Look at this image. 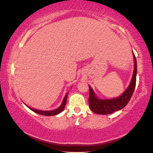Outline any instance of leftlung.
I'll return each mask as SVG.
<instances>
[{
  "label": "left lung",
  "instance_id": "left-lung-1",
  "mask_svg": "<svg viewBox=\"0 0 153 153\" xmlns=\"http://www.w3.org/2000/svg\"><path fill=\"white\" fill-rule=\"evenodd\" d=\"M134 54V53H133ZM134 70L132 78L128 88L126 91L121 95L120 97L114 98L111 100H100L96 97L95 93L89 85V107L92 111L97 114H110L116 111L122 109L127 105L130 100L132 94L134 91L136 86V80H137V65L136 57L134 54Z\"/></svg>",
  "mask_w": 153,
  "mask_h": 153
}]
</instances>
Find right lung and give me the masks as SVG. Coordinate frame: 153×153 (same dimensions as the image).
<instances>
[{"label": "right lung", "mask_w": 153, "mask_h": 153, "mask_svg": "<svg viewBox=\"0 0 153 153\" xmlns=\"http://www.w3.org/2000/svg\"><path fill=\"white\" fill-rule=\"evenodd\" d=\"M68 93L66 94V95L65 96L63 100H62V102L61 104V105H60L59 107L58 108H56L55 110H52V111H40V110H37V109H34V108H30L29 106L28 107L30 108L33 111H34L35 113H37V114H40V115H43V116H55V115H57L58 114H60V112L62 111L64 109L65 106V104H66V101H67V97H68Z\"/></svg>", "instance_id": "add662e5"}]
</instances>
